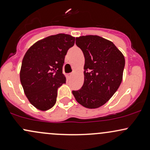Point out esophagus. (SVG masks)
Listing matches in <instances>:
<instances>
[{"mask_svg":"<svg viewBox=\"0 0 150 150\" xmlns=\"http://www.w3.org/2000/svg\"><path fill=\"white\" fill-rule=\"evenodd\" d=\"M73 73H68L67 74V77H68V78H70V77H72V75H73Z\"/></svg>","mask_w":150,"mask_h":150,"instance_id":"1","label":"esophagus"}]
</instances>
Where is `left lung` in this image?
<instances>
[{
  "label": "left lung",
  "instance_id": "1",
  "mask_svg": "<svg viewBox=\"0 0 150 150\" xmlns=\"http://www.w3.org/2000/svg\"><path fill=\"white\" fill-rule=\"evenodd\" d=\"M76 45L85 56L84 84L73 91L79 104L96 108L106 104L122 82L125 58L111 41L97 35L76 38Z\"/></svg>",
  "mask_w": 150,
  "mask_h": 150
}]
</instances>
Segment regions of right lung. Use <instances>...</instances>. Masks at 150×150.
I'll return each instance as SVG.
<instances>
[{"label":"right lung","instance_id":"right-lung-1","mask_svg":"<svg viewBox=\"0 0 150 150\" xmlns=\"http://www.w3.org/2000/svg\"><path fill=\"white\" fill-rule=\"evenodd\" d=\"M75 38L58 34L38 41L27 50L20 77L24 92L34 107L41 111L52 108L57 91L66 78L63 74L65 56Z\"/></svg>","mask_w":150,"mask_h":150}]
</instances>
